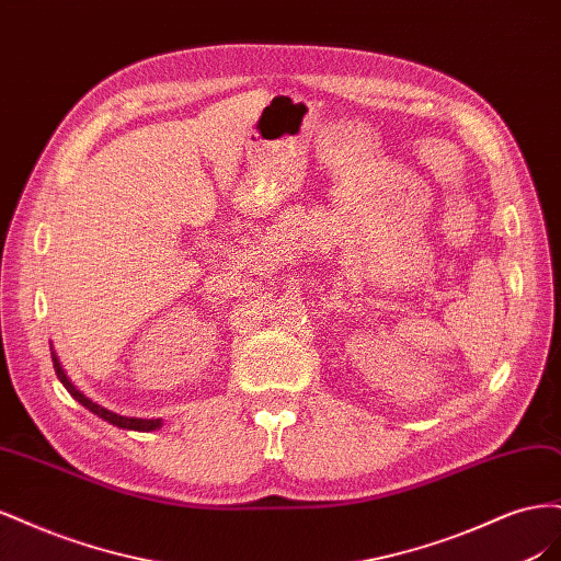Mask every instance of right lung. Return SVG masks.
I'll use <instances>...</instances> for the list:
<instances>
[{"instance_id":"1","label":"right lung","mask_w":561,"mask_h":561,"mask_svg":"<svg viewBox=\"0 0 561 561\" xmlns=\"http://www.w3.org/2000/svg\"><path fill=\"white\" fill-rule=\"evenodd\" d=\"M50 360H54V369H56V375H58L60 383L67 388V393H70L79 404L87 407L89 412H93V414H98L103 421L112 423V426L126 428V431H140V433H149V431H157V428L163 426L161 419H135V416H122V414H114V412L105 410V407H100L98 402H93L91 398L83 396L81 390L70 381V377L65 375V369H62V365H60V360H58V355H56L54 346H50Z\"/></svg>"}]
</instances>
